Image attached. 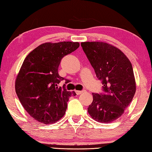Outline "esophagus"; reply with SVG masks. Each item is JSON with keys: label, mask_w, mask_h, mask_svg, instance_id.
<instances>
[{"label": "esophagus", "mask_w": 152, "mask_h": 152, "mask_svg": "<svg viewBox=\"0 0 152 152\" xmlns=\"http://www.w3.org/2000/svg\"><path fill=\"white\" fill-rule=\"evenodd\" d=\"M75 91H76V94H77V95H80V94H82V93H83V92H84V90H82V91L76 90Z\"/></svg>", "instance_id": "esophagus-1"}]
</instances>
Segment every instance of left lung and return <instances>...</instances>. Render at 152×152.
Listing matches in <instances>:
<instances>
[{
	"instance_id": "obj_1",
	"label": "left lung",
	"mask_w": 152,
	"mask_h": 152,
	"mask_svg": "<svg viewBox=\"0 0 152 152\" xmlns=\"http://www.w3.org/2000/svg\"><path fill=\"white\" fill-rule=\"evenodd\" d=\"M81 46L103 84L102 93L93 94L88 111L102 123L117 120L124 113L136 92L132 66L117 47L103 42H82Z\"/></svg>"
}]
</instances>
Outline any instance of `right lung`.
Returning a JSON list of instances; mask_svg holds the SVG:
<instances>
[{"instance_id": "obj_1", "label": "right lung", "mask_w": 152, "mask_h": 152, "mask_svg": "<svg viewBox=\"0 0 152 152\" xmlns=\"http://www.w3.org/2000/svg\"><path fill=\"white\" fill-rule=\"evenodd\" d=\"M78 42L45 43L32 50L23 61L17 76L15 89L18 97L29 115L39 123L49 124L63 117L68 98L75 91H67L58 68L61 59L76 50Z\"/></svg>"}]
</instances>
